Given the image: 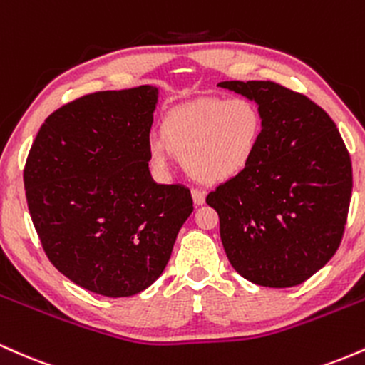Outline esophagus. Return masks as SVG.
<instances>
[{
    "mask_svg": "<svg viewBox=\"0 0 365 365\" xmlns=\"http://www.w3.org/2000/svg\"><path fill=\"white\" fill-rule=\"evenodd\" d=\"M192 200H194L195 206H202V204L206 202V192L194 188V190H192Z\"/></svg>",
    "mask_w": 365,
    "mask_h": 365,
    "instance_id": "1",
    "label": "esophagus"
}]
</instances>
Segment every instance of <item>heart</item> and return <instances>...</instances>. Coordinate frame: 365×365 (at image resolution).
<instances>
[{
    "label": "heart",
    "mask_w": 365,
    "mask_h": 365,
    "mask_svg": "<svg viewBox=\"0 0 365 365\" xmlns=\"http://www.w3.org/2000/svg\"><path fill=\"white\" fill-rule=\"evenodd\" d=\"M262 128V113L250 99H200L166 113L159 139L148 144V163L158 178H166L173 153L199 182H226L252 163Z\"/></svg>",
    "instance_id": "heart-1"
}]
</instances>
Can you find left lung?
Masks as SVG:
<instances>
[{"mask_svg": "<svg viewBox=\"0 0 365 365\" xmlns=\"http://www.w3.org/2000/svg\"><path fill=\"white\" fill-rule=\"evenodd\" d=\"M259 106L261 144L247 168L207 195L226 257L250 283H304L340 247L351 195L349 150L328 113L274 82L217 83Z\"/></svg>", "mask_w": 365, "mask_h": 365, "instance_id": "obj_1", "label": "left lung"}]
</instances>
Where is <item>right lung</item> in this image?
<instances>
[{
    "mask_svg": "<svg viewBox=\"0 0 365 365\" xmlns=\"http://www.w3.org/2000/svg\"><path fill=\"white\" fill-rule=\"evenodd\" d=\"M159 91H103L65 104L37 132L24 170L27 206L51 264L104 297H130L165 271L192 215L190 190L150 177Z\"/></svg>",
    "mask_w": 365,
    "mask_h": 365,
    "instance_id": "add662e5",
    "label": "right lung"
}]
</instances>
